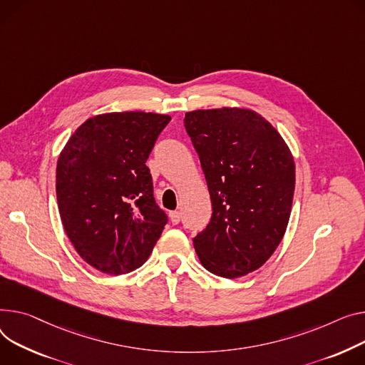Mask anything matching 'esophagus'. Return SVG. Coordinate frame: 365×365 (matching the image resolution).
<instances>
[{
    "label": "esophagus",
    "instance_id": "esophagus-1",
    "mask_svg": "<svg viewBox=\"0 0 365 365\" xmlns=\"http://www.w3.org/2000/svg\"><path fill=\"white\" fill-rule=\"evenodd\" d=\"M180 218H182V214L179 211H172V212H170V220H172L173 225H179L180 223Z\"/></svg>",
    "mask_w": 365,
    "mask_h": 365
}]
</instances>
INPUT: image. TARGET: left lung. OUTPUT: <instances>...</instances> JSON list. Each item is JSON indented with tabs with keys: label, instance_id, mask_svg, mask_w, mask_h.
Wrapping results in <instances>:
<instances>
[{
	"label": "left lung",
	"instance_id": "left-lung-1",
	"mask_svg": "<svg viewBox=\"0 0 365 365\" xmlns=\"http://www.w3.org/2000/svg\"><path fill=\"white\" fill-rule=\"evenodd\" d=\"M185 129L198 153L212 215L193 237L205 269L245 276L269 259L286 232L295 190V163L280 133L244 108L197 110Z\"/></svg>",
	"mask_w": 365,
	"mask_h": 365
}]
</instances>
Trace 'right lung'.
Segmentation results:
<instances>
[{"instance_id":"right-lung-1","label":"right lung","mask_w":365,"mask_h":365,"mask_svg":"<svg viewBox=\"0 0 365 365\" xmlns=\"http://www.w3.org/2000/svg\"><path fill=\"white\" fill-rule=\"evenodd\" d=\"M170 115L125 111L88 118L57 163L64 230L78 254L106 274H126L148 259L167 225L147 160Z\"/></svg>"}]
</instances>
